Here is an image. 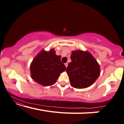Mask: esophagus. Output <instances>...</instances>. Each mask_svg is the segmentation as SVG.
<instances>
[{
  "instance_id": "1",
  "label": "esophagus",
  "mask_w": 124,
  "mask_h": 124,
  "mask_svg": "<svg viewBox=\"0 0 124 124\" xmlns=\"http://www.w3.org/2000/svg\"><path fill=\"white\" fill-rule=\"evenodd\" d=\"M64 64H65V66H66V67L67 68V66H68V63H67H67H66Z\"/></svg>"
}]
</instances>
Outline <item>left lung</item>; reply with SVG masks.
Listing matches in <instances>:
<instances>
[{
	"label": "left lung",
	"instance_id": "left-lung-1",
	"mask_svg": "<svg viewBox=\"0 0 124 124\" xmlns=\"http://www.w3.org/2000/svg\"><path fill=\"white\" fill-rule=\"evenodd\" d=\"M71 62L68 63L67 73L71 85L76 88H85L95 82L100 74L99 63L88 51H73Z\"/></svg>",
	"mask_w": 124,
	"mask_h": 124
}]
</instances>
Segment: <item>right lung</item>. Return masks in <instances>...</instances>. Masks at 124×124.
<instances>
[{"instance_id": "right-lung-1", "label": "right lung", "mask_w": 124, "mask_h": 124, "mask_svg": "<svg viewBox=\"0 0 124 124\" xmlns=\"http://www.w3.org/2000/svg\"><path fill=\"white\" fill-rule=\"evenodd\" d=\"M56 54L54 49L49 52L43 49L33 59L30 66L31 77L38 84L51 86L56 83L60 73L65 71L66 66Z\"/></svg>"}]
</instances>
